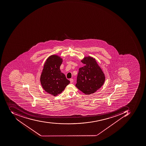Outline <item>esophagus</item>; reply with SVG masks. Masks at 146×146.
Returning a JSON list of instances; mask_svg holds the SVG:
<instances>
[{
  "instance_id": "esophagus-1",
  "label": "esophagus",
  "mask_w": 146,
  "mask_h": 146,
  "mask_svg": "<svg viewBox=\"0 0 146 146\" xmlns=\"http://www.w3.org/2000/svg\"><path fill=\"white\" fill-rule=\"evenodd\" d=\"M70 82L71 83L73 82H74V79H70Z\"/></svg>"
}]
</instances>
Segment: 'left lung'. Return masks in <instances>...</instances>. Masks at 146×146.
I'll return each mask as SVG.
<instances>
[{
	"mask_svg": "<svg viewBox=\"0 0 146 146\" xmlns=\"http://www.w3.org/2000/svg\"><path fill=\"white\" fill-rule=\"evenodd\" d=\"M82 62L86 65L79 69L76 86L85 94H91L102 86L105 76L94 58L87 57Z\"/></svg>",
	"mask_w": 146,
	"mask_h": 146,
	"instance_id": "8db88e82",
	"label": "left lung"
}]
</instances>
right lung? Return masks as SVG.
<instances>
[{"instance_id":"add662e5","label":"right lung","mask_w":146,"mask_h":146,"mask_svg":"<svg viewBox=\"0 0 146 146\" xmlns=\"http://www.w3.org/2000/svg\"><path fill=\"white\" fill-rule=\"evenodd\" d=\"M62 62V59L57 55L49 57L45 62L40 77L43 89L54 96L61 93L70 83L60 70Z\"/></svg>"}]
</instances>
